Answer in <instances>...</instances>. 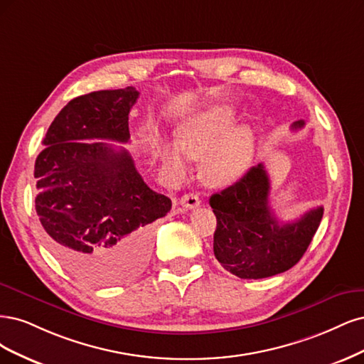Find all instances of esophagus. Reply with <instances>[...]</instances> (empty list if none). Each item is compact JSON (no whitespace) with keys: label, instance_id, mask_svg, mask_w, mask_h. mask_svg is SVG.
<instances>
[{"label":"esophagus","instance_id":"esophagus-1","mask_svg":"<svg viewBox=\"0 0 364 364\" xmlns=\"http://www.w3.org/2000/svg\"><path fill=\"white\" fill-rule=\"evenodd\" d=\"M180 204L186 210H192V208H196L199 204H201V201H199V196L198 195H195V193H186V195L181 196Z\"/></svg>","mask_w":364,"mask_h":364}]
</instances>
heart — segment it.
I'll return each mask as SVG.
<instances>
[{
    "label": "heart",
    "mask_w": 364,
    "mask_h": 364,
    "mask_svg": "<svg viewBox=\"0 0 364 364\" xmlns=\"http://www.w3.org/2000/svg\"><path fill=\"white\" fill-rule=\"evenodd\" d=\"M234 113L227 107H213L193 116L181 125L177 145L165 144L161 161L177 175L189 169L190 159H203V178L210 186H225L239 180L250 169L257 146L251 125L230 127Z\"/></svg>",
    "instance_id": "heart-1"
}]
</instances>
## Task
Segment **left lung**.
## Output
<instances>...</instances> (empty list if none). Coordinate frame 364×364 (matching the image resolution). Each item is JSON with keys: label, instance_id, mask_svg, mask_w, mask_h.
I'll return each instance as SVG.
<instances>
[{"label": "left lung", "instance_id": "left-lung-1", "mask_svg": "<svg viewBox=\"0 0 364 364\" xmlns=\"http://www.w3.org/2000/svg\"><path fill=\"white\" fill-rule=\"evenodd\" d=\"M306 125L293 122V130ZM267 172L263 163L252 166L227 189L210 196L218 225L213 251L228 272L243 279L278 275L295 266L319 228L323 207L281 224L269 205Z\"/></svg>", "mask_w": 364, "mask_h": 364}]
</instances>
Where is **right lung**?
<instances>
[{"instance_id": "add662e5", "label": "right lung", "mask_w": 364, "mask_h": 364, "mask_svg": "<svg viewBox=\"0 0 364 364\" xmlns=\"http://www.w3.org/2000/svg\"><path fill=\"white\" fill-rule=\"evenodd\" d=\"M134 87L98 90L69 101L43 137L34 163L36 213L48 248L86 283L110 286L146 264L154 222L171 199L146 186L124 148ZM93 139V143H89Z\"/></svg>"}]
</instances>
